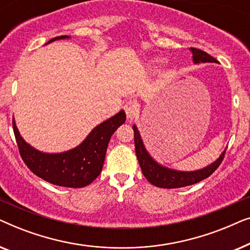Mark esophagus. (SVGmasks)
Returning <instances> with one entry per match:
<instances>
[{"label": "esophagus", "instance_id": "1", "mask_svg": "<svg viewBox=\"0 0 250 250\" xmlns=\"http://www.w3.org/2000/svg\"><path fill=\"white\" fill-rule=\"evenodd\" d=\"M124 110L127 115V118L134 119L139 115V105L134 101H128L124 105Z\"/></svg>", "mask_w": 250, "mask_h": 250}]
</instances>
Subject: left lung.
Segmentation results:
<instances>
[{
  "label": "left lung",
  "mask_w": 250,
  "mask_h": 250,
  "mask_svg": "<svg viewBox=\"0 0 250 250\" xmlns=\"http://www.w3.org/2000/svg\"><path fill=\"white\" fill-rule=\"evenodd\" d=\"M190 51L192 52V59L194 63L200 62H217V60L209 54L201 51L196 47H190ZM133 131H134V143H135V153L138 157L140 167L143 175L150 183L158 188H164V189H174V188H182L191 184H196L200 181L207 179L210 176L217 167L221 165L222 160L224 158L225 150L222 152L220 158L215 160L213 164L208 165L205 168L193 170V172H181V170H175L168 167L160 165L149 155L146 151L145 145L140 135V132L135 125H133Z\"/></svg>",
  "instance_id": "1"
}]
</instances>
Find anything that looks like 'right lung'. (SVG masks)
Returning <instances> with one entry per match:
<instances>
[{"instance_id":"right-lung-1","label":"right lung","mask_w":250,"mask_h":250,"mask_svg":"<svg viewBox=\"0 0 250 250\" xmlns=\"http://www.w3.org/2000/svg\"><path fill=\"white\" fill-rule=\"evenodd\" d=\"M64 39H69V36L54 37L46 44ZM125 121V111L121 110L92 129L76 148L60 153H45L33 148L21 138L15 118L12 125L20 156L35 175L54 186L83 188L100 175L111 135Z\"/></svg>"}]
</instances>
